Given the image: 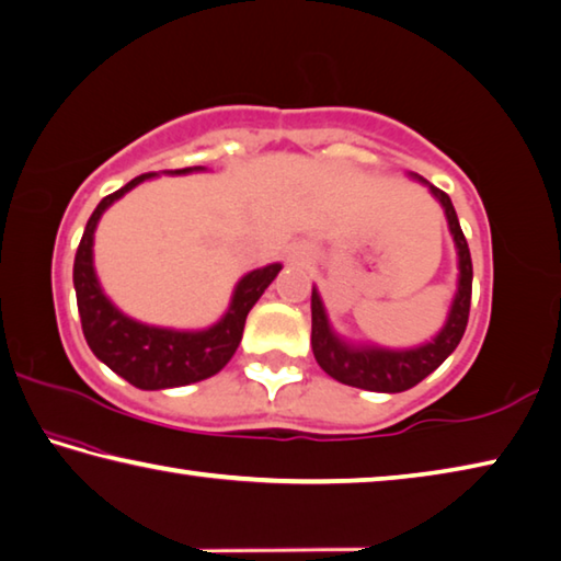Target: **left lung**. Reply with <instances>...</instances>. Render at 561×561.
Instances as JSON below:
<instances>
[{"label": "left lung", "mask_w": 561, "mask_h": 561, "mask_svg": "<svg viewBox=\"0 0 561 561\" xmlns=\"http://www.w3.org/2000/svg\"><path fill=\"white\" fill-rule=\"evenodd\" d=\"M411 180L424 184L431 196L440 204L446 214L450 239L456 245V293L450 300L446 322L440 325L434 337L421 342L414 347H385L377 342H362L340 335L332 328L325 302H322L320 290L312 286V355H316L318 365L328 371L332 379L342 381V385L367 389V391H381V394H399L416 387L421 379H426L431 371L438 369L448 359L450 352L458 347L460 337H463L468 325L470 312V290H473V263H470V251L463 231H460L458 216L450 196L440 192L438 186L426 182L424 176L409 172Z\"/></svg>", "instance_id": "obj_1"}]
</instances>
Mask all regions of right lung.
I'll use <instances>...</instances> for the list:
<instances>
[{
  "label": "right lung",
  "mask_w": 561,
  "mask_h": 561,
  "mask_svg": "<svg viewBox=\"0 0 561 561\" xmlns=\"http://www.w3.org/2000/svg\"><path fill=\"white\" fill-rule=\"evenodd\" d=\"M194 172H206V167L140 174L117 192L107 194L88 219L83 239L76 251L73 288L88 347L105 367H111L117 377L130 381L137 389L154 391L186 387L221 371L229 365L236 347H239L251 308L283 268V263H268L263 268H253L241 275L239 283L233 286L229 308L224 310V316L214 325L202 330L147 325V322L127 316L107 298L101 280H98L93 261V241L101 216L117 199H123L127 192L135 190L137 184L154 180L160 174L182 176Z\"/></svg>",
  "instance_id": "obj_1"
}]
</instances>
